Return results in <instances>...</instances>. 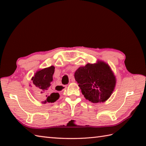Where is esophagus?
<instances>
[{"label": "esophagus", "mask_w": 146, "mask_h": 146, "mask_svg": "<svg viewBox=\"0 0 146 146\" xmlns=\"http://www.w3.org/2000/svg\"><path fill=\"white\" fill-rule=\"evenodd\" d=\"M73 82V81H72ZM65 88H66V86H64V85H59L58 86H56V88L58 90H63Z\"/></svg>", "instance_id": "esophagus-1"}]
</instances>
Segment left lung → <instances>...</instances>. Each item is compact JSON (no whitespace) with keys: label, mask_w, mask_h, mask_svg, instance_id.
Wrapping results in <instances>:
<instances>
[{"label":"left lung","mask_w":146,"mask_h":146,"mask_svg":"<svg viewBox=\"0 0 146 146\" xmlns=\"http://www.w3.org/2000/svg\"><path fill=\"white\" fill-rule=\"evenodd\" d=\"M75 78L86 99L93 103L104 102L110 97L116 80L109 66L104 62L88 63L75 73Z\"/></svg>","instance_id":"obj_1"}]
</instances>
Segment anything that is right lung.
Segmentation results:
<instances>
[{"label": "right lung", "mask_w": 146, "mask_h": 146, "mask_svg": "<svg viewBox=\"0 0 146 146\" xmlns=\"http://www.w3.org/2000/svg\"><path fill=\"white\" fill-rule=\"evenodd\" d=\"M54 72V67L51 66L37 71L35 75L33 77V84L38 88L41 93L45 95V100L42 104L52 103L56 101L60 97L58 93L49 92V86L52 81V75Z\"/></svg>", "instance_id": "1"}]
</instances>
